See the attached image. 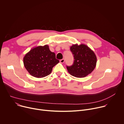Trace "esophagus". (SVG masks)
<instances>
[{"label": "esophagus", "mask_w": 124, "mask_h": 124, "mask_svg": "<svg viewBox=\"0 0 124 124\" xmlns=\"http://www.w3.org/2000/svg\"><path fill=\"white\" fill-rule=\"evenodd\" d=\"M64 61H65V59H62L60 60V62L61 63H63L64 62Z\"/></svg>", "instance_id": "esophagus-1"}]
</instances>
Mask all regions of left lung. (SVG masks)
Here are the masks:
<instances>
[{
	"label": "left lung",
	"instance_id": "obj_1",
	"mask_svg": "<svg viewBox=\"0 0 124 124\" xmlns=\"http://www.w3.org/2000/svg\"><path fill=\"white\" fill-rule=\"evenodd\" d=\"M74 58L73 65L67 66L68 72L76 78H84L92 73L96 67L97 57L95 53L84 44L73 45L70 46Z\"/></svg>",
	"mask_w": 124,
	"mask_h": 124
}]
</instances>
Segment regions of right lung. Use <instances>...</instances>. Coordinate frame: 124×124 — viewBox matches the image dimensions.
<instances>
[{
  "mask_svg": "<svg viewBox=\"0 0 124 124\" xmlns=\"http://www.w3.org/2000/svg\"><path fill=\"white\" fill-rule=\"evenodd\" d=\"M59 62L47 45L31 49L23 58L24 66L33 77L41 78L49 75L52 68Z\"/></svg>",
  "mask_w": 124,
  "mask_h": 124,
  "instance_id": "obj_1",
  "label": "right lung"
}]
</instances>
